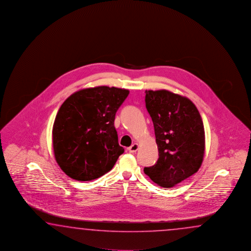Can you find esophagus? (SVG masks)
<instances>
[{"mask_svg": "<svg viewBox=\"0 0 251 251\" xmlns=\"http://www.w3.org/2000/svg\"><path fill=\"white\" fill-rule=\"evenodd\" d=\"M139 149V145L138 144H133L128 148V151L130 152V153H134V152H136Z\"/></svg>", "mask_w": 251, "mask_h": 251, "instance_id": "34e87169", "label": "esophagus"}]
</instances>
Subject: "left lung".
I'll return each mask as SVG.
<instances>
[{"instance_id": "1", "label": "left lung", "mask_w": 251, "mask_h": 251, "mask_svg": "<svg viewBox=\"0 0 251 251\" xmlns=\"http://www.w3.org/2000/svg\"><path fill=\"white\" fill-rule=\"evenodd\" d=\"M145 104L154 126L159 159L144 173L170 188L192 176L202 165L205 151L203 120L187 97L167 90L145 91Z\"/></svg>"}]
</instances>
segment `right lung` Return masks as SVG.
I'll return each mask as SVG.
<instances>
[{
    "label": "right lung",
    "mask_w": 251,
    "mask_h": 251,
    "mask_svg": "<svg viewBox=\"0 0 251 251\" xmlns=\"http://www.w3.org/2000/svg\"><path fill=\"white\" fill-rule=\"evenodd\" d=\"M129 91L98 86L73 93L53 122L54 159L67 176L91 181L111 171L124 148L114 126L118 107Z\"/></svg>",
    "instance_id": "right-lung-1"
}]
</instances>
